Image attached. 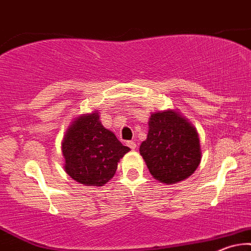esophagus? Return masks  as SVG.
<instances>
[{"label": "esophagus", "mask_w": 251, "mask_h": 251, "mask_svg": "<svg viewBox=\"0 0 251 251\" xmlns=\"http://www.w3.org/2000/svg\"><path fill=\"white\" fill-rule=\"evenodd\" d=\"M127 146L131 149H133V151H134V149L136 148V144L134 141H127Z\"/></svg>", "instance_id": "esophagus-1"}]
</instances>
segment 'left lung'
Returning a JSON list of instances; mask_svg holds the SVG:
<instances>
[{"label":"left lung","instance_id":"obj_1","mask_svg":"<svg viewBox=\"0 0 251 251\" xmlns=\"http://www.w3.org/2000/svg\"><path fill=\"white\" fill-rule=\"evenodd\" d=\"M148 126L140 154L151 176L166 184L191 176L201 158L196 128L174 110L151 113Z\"/></svg>","mask_w":251,"mask_h":251}]
</instances>
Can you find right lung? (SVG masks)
Returning a JSON list of instances; mask_svg holds the SVG:
<instances>
[{"label": "right lung", "mask_w": 251, "mask_h": 251, "mask_svg": "<svg viewBox=\"0 0 251 251\" xmlns=\"http://www.w3.org/2000/svg\"><path fill=\"white\" fill-rule=\"evenodd\" d=\"M128 151L102 125L97 111L77 117L62 140L66 173L87 186H103L109 182Z\"/></svg>", "instance_id": "right-lung-1"}]
</instances>
